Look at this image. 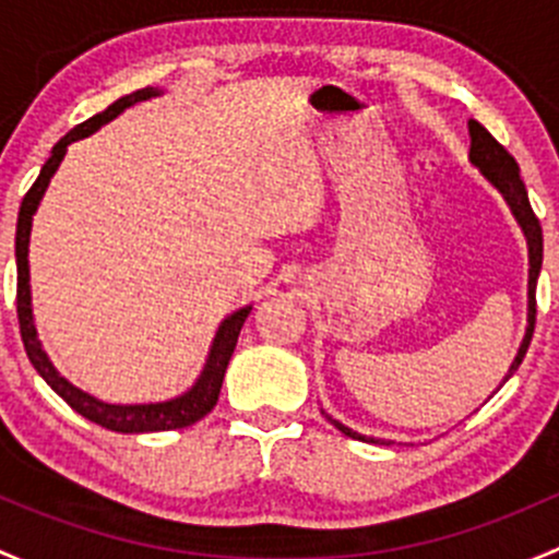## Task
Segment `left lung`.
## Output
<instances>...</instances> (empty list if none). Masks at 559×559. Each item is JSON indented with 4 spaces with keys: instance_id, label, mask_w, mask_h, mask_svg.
Segmentation results:
<instances>
[{
    "instance_id": "left-lung-1",
    "label": "left lung",
    "mask_w": 559,
    "mask_h": 559,
    "mask_svg": "<svg viewBox=\"0 0 559 559\" xmlns=\"http://www.w3.org/2000/svg\"><path fill=\"white\" fill-rule=\"evenodd\" d=\"M468 134H471V153H468L471 164H474L476 169L487 177V182H490L495 191L506 199L511 215H514V221L520 223L522 234H525L527 258H531V272H527V331H525V338H522L520 353H516L514 364H511L509 373H506V379H509L511 373L520 368L522 358H525L527 347H531L533 328H536V282L540 274V261H544V234H540V223H538L536 212H533L531 199H527V188H525V182H522L520 166H516L514 155L506 151V147L495 140V136L479 123V120H468ZM325 419L333 425V428L342 430L344 436H349V439L368 441V444H390V441L355 433L353 428H347V425H342L338 419H333L331 414H325Z\"/></svg>"
}]
</instances>
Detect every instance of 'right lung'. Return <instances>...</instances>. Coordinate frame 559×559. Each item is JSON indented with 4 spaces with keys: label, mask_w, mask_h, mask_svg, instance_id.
<instances>
[{
    "label": "right lung",
    "mask_w": 559,
    "mask_h": 559,
    "mask_svg": "<svg viewBox=\"0 0 559 559\" xmlns=\"http://www.w3.org/2000/svg\"><path fill=\"white\" fill-rule=\"evenodd\" d=\"M158 88H140L129 96H120L118 102H112L105 112L94 115L85 123L74 126L72 131L64 136V140L56 142L53 153L45 160L43 171L34 180V186L28 188V193L23 195L21 212H19V226H15V266H19V296H15V304H19V325H21V338L23 347H26L28 360L37 368L39 377L67 401L69 406L78 414H83L91 423L102 425V428L115 430V433H155V430H177L188 428V425L199 423L201 417L212 412L217 404V395H221L223 377H226L228 360H231L234 349H237V338L241 325H245L247 314H250L252 307H241L231 318L221 322L215 333V342H212L210 355H206V364L201 377L195 379V384L188 393L177 395L171 401H160V404H134V406H120V404H105V401L94 399V395L83 393L74 384H69L59 371H56L53 364L45 355L43 344L37 338V328H34V314H32V287H28V237H32V217L37 212L39 201H43L45 191H48L50 177L56 175L59 164L64 160L67 147L72 145L74 140H83V136L94 134L102 126L109 123L112 118H118L126 107L136 105V102H145L158 96Z\"/></svg>",
    "instance_id": "obj_1"
}]
</instances>
